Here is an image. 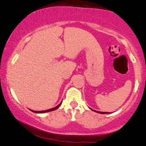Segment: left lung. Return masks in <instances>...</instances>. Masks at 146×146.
Masks as SVG:
<instances>
[{
  "label": "left lung",
  "instance_id": "8db88e82",
  "mask_svg": "<svg viewBox=\"0 0 146 146\" xmlns=\"http://www.w3.org/2000/svg\"><path fill=\"white\" fill-rule=\"evenodd\" d=\"M94 112H96V113H100V114H108L109 113H107V112H100V111H97V110H93L92 108H90Z\"/></svg>",
  "mask_w": 146,
  "mask_h": 146
}]
</instances>
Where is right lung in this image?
I'll use <instances>...</instances> for the list:
<instances>
[{"label":"right lung","instance_id":"right-lung-1","mask_svg":"<svg viewBox=\"0 0 146 146\" xmlns=\"http://www.w3.org/2000/svg\"><path fill=\"white\" fill-rule=\"evenodd\" d=\"M61 104H62V102H60V104H59L57 106L54 107V108H51V109H48V110H42V111H34V110H30L33 112V113H47V112L52 111V110H55L58 109V108H59Z\"/></svg>","mask_w":146,"mask_h":146}]
</instances>
